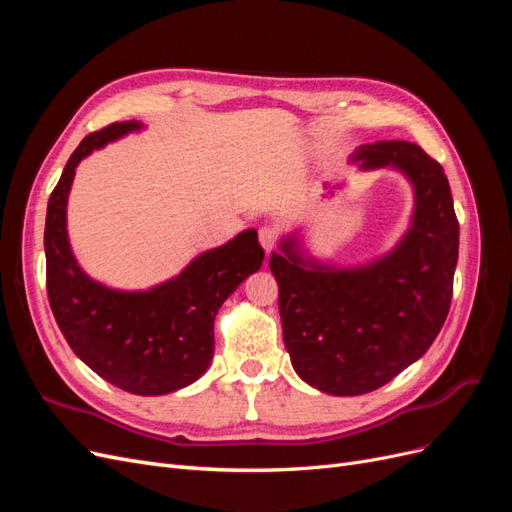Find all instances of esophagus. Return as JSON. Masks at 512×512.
I'll use <instances>...</instances> for the list:
<instances>
[{
    "mask_svg": "<svg viewBox=\"0 0 512 512\" xmlns=\"http://www.w3.org/2000/svg\"><path fill=\"white\" fill-rule=\"evenodd\" d=\"M258 241H260V245H262V247H265L267 252H271L273 247L277 245V230H275V228H271V226L260 228V232H258Z\"/></svg>",
    "mask_w": 512,
    "mask_h": 512,
    "instance_id": "1",
    "label": "esophagus"
}]
</instances>
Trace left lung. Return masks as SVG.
<instances>
[{"label":"left lung","mask_w":512,"mask_h":512,"mask_svg":"<svg viewBox=\"0 0 512 512\" xmlns=\"http://www.w3.org/2000/svg\"><path fill=\"white\" fill-rule=\"evenodd\" d=\"M350 160L408 179L414 209L404 237L365 265L337 267L309 256L290 232L269 258L294 371L339 397L380 389L429 350L451 307L459 256L451 185L436 160L406 141L361 145Z\"/></svg>","instance_id":"1"}]
</instances>
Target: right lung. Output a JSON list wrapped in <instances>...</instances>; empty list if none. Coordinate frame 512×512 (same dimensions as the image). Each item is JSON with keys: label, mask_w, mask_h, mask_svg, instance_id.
<instances>
[{"label": "right lung", "mask_w": 512, "mask_h": 512, "mask_svg": "<svg viewBox=\"0 0 512 512\" xmlns=\"http://www.w3.org/2000/svg\"><path fill=\"white\" fill-rule=\"evenodd\" d=\"M143 128L141 121L111 123L74 149L46 207V290L57 327L89 369L128 393L166 395L205 374L213 359L215 314L262 267L265 252L258 232L247 228L147 290L104 286L81 269L68 239L76 166L91 151Z\"/></svg>", "instance_id": "1"}]
</instances>
